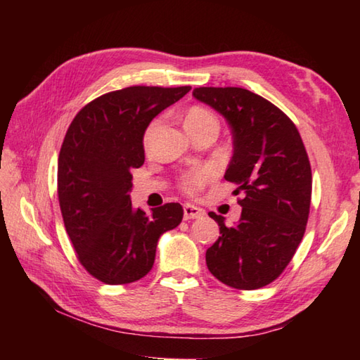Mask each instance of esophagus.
I'll return each mask as SVG.
<instances>
[{"mask_svg": "<svg viewBox=\"0 0 360 360\" xmlns=\"http://www.w3.org/2000/svg\"><path fill=\"white\" fill-rule=\"evenodd\" d=\"M204 215V210L193 204H184V219H195Z\"/></svg>", "mask_w": 360, "mask_h": 360, "instance_id": "obj_1", "label": "esophagus"}]
</instances>
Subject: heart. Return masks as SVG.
<instances>
[{
  "label": "heart",
  "instance_id": "1",
  "mask_svg": "<svg viewBox=\"0 0 360 360\" xmlns=\"http://www.w3.org/2000/svg\"><path fill=\"white\" fill-rule=\"evenodd\" d=\"M159 119L153 120L150 127L147 128V133H145V143H148L151 134L155 133V129L159 125ZM184 125L187 128V131H192V129L198 128V127H204V125H217L218 122L217 117L213 116V112L209 111L207 108H202V106H192L188 108V111L186 112V119H184ZM212 178V172L204 168V170H196L184 176L182 179V188L186 190L187 193H196L205 182Z\"/></svg>",
  "mask_w": 360,
  "mask_h": 360
}]
</instances>
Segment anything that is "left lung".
Instances as JSON below:
<instances>
[{"label": "left lung", "instance_id": "1", "mask_svg": "<svg viewBox=\"0 0 360 360\" xmlns=\"http://www.w3.org/2000/svg\"><path fill=\"white\" fill-rule=\"evenodd\" d=\"M193 97L231 127L233 155L224 179L243 198L241 218L205 252L213 277L235 289L269 285L292 259L307 229L312 176L300 133L285 112L244 88H195Z\"/></svg>", "mask_w": 360, "mask_h": 360}]
</instances>
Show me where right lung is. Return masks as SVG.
Segmentation results:
<instances>
[{"instance_id": "1", "label": "right lung", "mask_w": 360, "mask_h": 360, "mask_svg": "<svg viewBox=\"0 0 360 360\" xmlns=\"http://www.w3.org/2000/svg\"><path fill=\"white\" fill-rule=\"evenodd\" d=\"M190 86H129L97 97L77 112L58 156L60 210L77 258L106 285H127L153 267L158 240L179 226L181 204L147 215L129 198L131 170L145 160L143 134Z\"/></svg>"}]
</instances>
